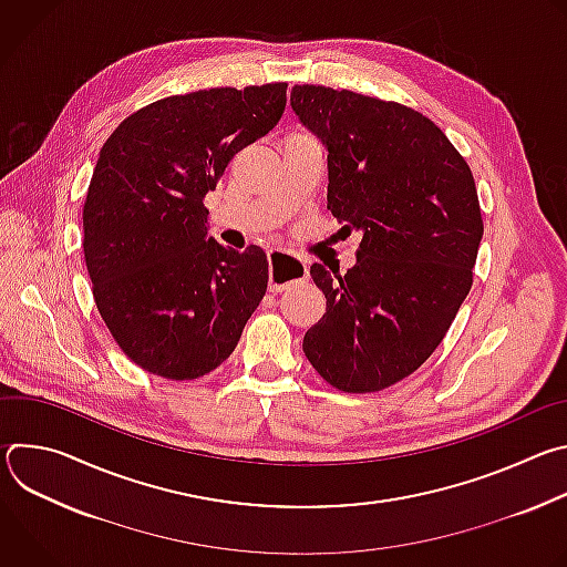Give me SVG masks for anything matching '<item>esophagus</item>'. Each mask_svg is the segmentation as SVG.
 Returning a JSON list of instances; mask_svg holds the SVG:
<instances>
[{"instance_id": "1", "label": "esophagus", "mask_w": 567, "mask_h": 567, "mask_svg": "<svg viewBox=\"0 0 567 567\" xmlns=\"http://www.w3.org/2000/svg\"><path fill=\"white\" fill-rule=\"evenodd\" d=\"M307 280V265L285 251L269 254V291L280 293L291 285Z\"/></svg>"}]
</instances>
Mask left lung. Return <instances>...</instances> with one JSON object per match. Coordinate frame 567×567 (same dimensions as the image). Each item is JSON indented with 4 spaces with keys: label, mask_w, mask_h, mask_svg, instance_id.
Wrapping results in <instances>:
<instances>
[{
    "label": "left lung",
    "mask_w": 567,
    "mask_h": 567,
    "mask_svg": "<svg viewBox=\"0 0 567 567\" xmlns=\"http://www.w3.org/2000/svg\"><path fill=\"white\" fill-rule=\"evenodd\" d=\"M291 107L328 150V208L341 230L363 233L346 276L311 265L328 309L302 352L330 385L377 392L435 352L473 285L475 182L446 134L406 105L296 85Z\"/></svg>",
    "instance_id": "obj_1"
}]
</instances>
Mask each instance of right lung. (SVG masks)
<instances>
[{
    "mask_svg": "<svg viewBox=\"0 0 567 567\" xmlns=\"http://www.w3.org/2000/svg\"><path fill=\"white\" fill-rule=\"evenodd\" d=\"M287 83L168 96L105 141L83 208L96 307L118 348L173 381L208 374L260 305L269 262L208 233L204 197L228 161L276 127Z\"/></svg>",
    "mask_w": 567,
    "mask_h": 567,
    "instance_id": "obj_1",
    "label": "right lung"
}]
</instances>
